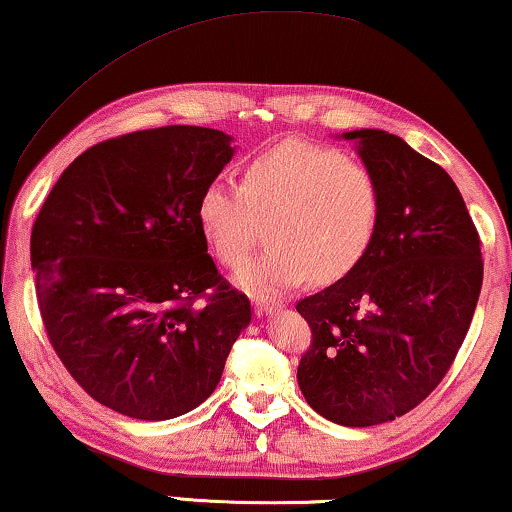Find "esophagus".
<instances>
[{"instance_id":"esophagus-1","label":"esophagus","mask_w":512,"mask_h":512,"mask_svg":"<svg viewBox=\"0 0 512 512\" xmlns=\"http://www.w3.org/2000/svg\"><path fill=\"white\" fill-rule=\"evenodd\" d=\"M253 305H255L257 315L264 317V315H271L273 310H280V308H282V301L271 299V296H255Z\"/></svg>"}]
</instances>
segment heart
Masks as SVG:
<instances>
[{"label": "heart", "instance_id": "obj_1", "mask_svg": "<svg viewBox=\"0 0 512 512\" xmlns=\"http://www.w3.org/2000/svg\"><path fill=\"white\" fill-rule=\"evenodd\" d=\"M384 195L370 167L338 149L287 142L257 156L243 183L213 179L197 200V223L213 253L239 269L273 221L271 246L243 266L239 285L278 294L301 282L347 276L375 241Z\"/></svg>", "mask_w": 512, "mask_h": 512}]
</instances>
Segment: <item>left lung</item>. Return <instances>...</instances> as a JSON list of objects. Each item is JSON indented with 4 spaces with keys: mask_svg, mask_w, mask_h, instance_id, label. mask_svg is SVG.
Returning a JSON list of instances; mask_svg holds the SVG:
<instances>
[{
    "mask_svg": "<svg viewBox=\"0 0 512 512\" xmlns=\"http://www.w3.org/2000/svg\"><path fill=\"white\" fill-rule=\"evenodd\" d=\"M384 211L345 278L296 303L312 342L301 393L347 427L395 421L446 377L474 317L483 259L467 204L444 167L386 131H352Z\"/></svg>",
    "mask_w": 512,
    "mask_h": 512,
    "instance_id": "obj_1",
    "label": "left lung"
}]
</instances>
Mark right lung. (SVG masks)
<instances>
[{
    "mask_svg": "<svg viewBox=\"0 0 512 512\" xmlns=\"http://www.w3.org/2000/svg\"><path fill=\"white\" fill-rule=\"evenodd\" d=\"M230 142L202 126L98 142L61 172L32 227L52 349L87 395L137 421L207 400L250 324L248 296L220 276L197 223Z\"/></svg>",
    "mask_w": 512,
    "mask_h": 512,
    "instance_id": "right-lung-1",
    "label": "right lung"
}]
</instances>
